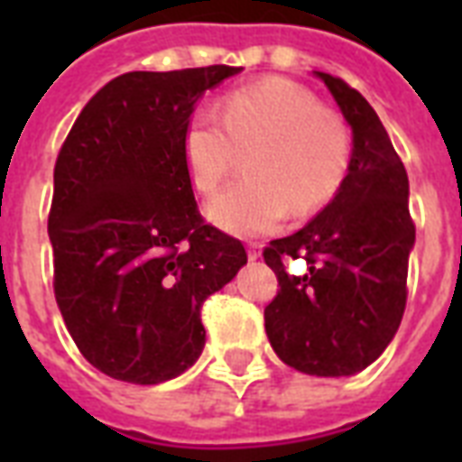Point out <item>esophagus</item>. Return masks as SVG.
<instances>
[{"instance_id": "obj_1", "label": "esophagus", "mask_w": 462, "mask_h": 462, "mask_svg": "<svg viewBox=\"0 0 462 462\" xmlns=\"http://www.w3.org/2000/svg\"><path fill=\"white\" fill-rule=\"evenodd\" d=\"M246 256H249V261L261 259V246L259 245H249V246H246Z\"/></svg>"}]
</instances>
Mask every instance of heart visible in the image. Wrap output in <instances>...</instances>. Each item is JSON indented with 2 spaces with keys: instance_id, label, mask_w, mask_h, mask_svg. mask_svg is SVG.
<instances>
[{
  "instance_id": "1",
  "label": "heart",
  "mask_w": 462,
  "mask_h": 462,
  "mask_svg": "<svg viewBox=\"0 0 462 462\" xmlns=\"http://www.w3.org/2000/svg\"><path fill=\"white\" fill-rule=\"evenodd\" d=\"M249 180L208 201V217L232 235H261L285 216H309L333 199L350 167V134L309 90L268 79L232 90L220 103L196 110L184 129V165L199 191H213L230 172L237 151Z\"/></svg>"
}]
</instances>
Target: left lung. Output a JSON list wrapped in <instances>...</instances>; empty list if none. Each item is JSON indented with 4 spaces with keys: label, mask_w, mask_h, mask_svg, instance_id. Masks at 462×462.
Listing matches in <instances>:
<instances>
[{
    "label": "left lung",
    "mask_w": 462,
    "mask_h": 462,
    "mask_svg": "<svg viewBox=\"0 0 462 462\" xmlns=\"http://www.w3.org/2000/svg\"><path fill=\"white\" fill-rule=\"evenodd\" d=\"M352 129V158L326 208L290 237L273 239L263 259L278 295L263 311L275 355L311 376H350L393 340L408 300L415 223L408 172L379 115L337 76L314 71ZM304 258L290 276L282 258Z\"/></svg>",
    "instance_id": "obj_1"
}]
</instances>
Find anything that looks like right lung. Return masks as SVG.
I'll return each instance as SVG.
<instances>
[{"label": "right lung", "instance_id": "right-lung-1", "mask_svg": "<svg viewBox=\"0 0 462 462\" xmlns=\"http://www.w3.org/2000/svg\"><path fill=\"white\" fill-rule=\"evenodd\" d=\"M239 71L117 76L57 155L54 297L76 347L112 379L153 386L187 372L206 345L203 302L246 263L242 242L199 213L181 151L199 97Z\"/></svg>", "mask_w": 462, "mask_h": 462}]
</instances>
